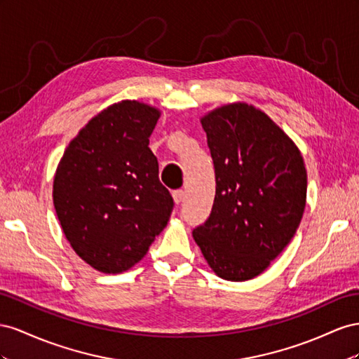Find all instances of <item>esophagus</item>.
I'll return each mask as SVG.
<instances>
[{"label":"esophagus","mask_w":359,"mask_h":359,"mask_svg":"<svg viewBox=\"0 0 359 359\" xmlns=\"http://www.w3.org/2000/svg\"><path fill=\"white\" fill-rule=\"evenodd\" d=\"M183 197H185V192H183L182 189H177V191L172 192V200L176 204H180L183 201Z\"/></svg>","instance_id":"34e87169"}]
</instances>
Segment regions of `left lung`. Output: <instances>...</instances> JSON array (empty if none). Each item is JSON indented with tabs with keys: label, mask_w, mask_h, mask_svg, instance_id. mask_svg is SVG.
Instances as JSON below:
<instances>
[{
	"label": "left lung",
	"mask_w": 359,
	"mask_h": 359,
	"mask_svg": "<svg viewBox=\"0 0 359 359\" xmlns=\"http://www.w3.org/2000/svg\"><path fill=\"white\" fill-rule=\"evenodd\" d=\"M217 194L192 236L219 278L247 281L287 247L306 203L299 149L276 123L245 102L204 114Z\"/></svg>",
	"instance_id": "1"
}]
</instances>
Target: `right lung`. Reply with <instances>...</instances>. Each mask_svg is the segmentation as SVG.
Here are the masks:
<instances>
[{"instance_id":"right-lung-1","label":"right lung","mask_w":359,"mask_h":359,"mask_svg":"<svg viewBox=\"0 0 359 359\" xmlns=\"http://www.w3.org/2000/svg\"><path fill=\"white\" fill-rule=\"evenodd\" d=\"M161 111L138 100L102 109L69 142L53 200L70 247L104 273L130 269L167 227L172 198L149 138Z\"/></svg>"}]
</instances>
